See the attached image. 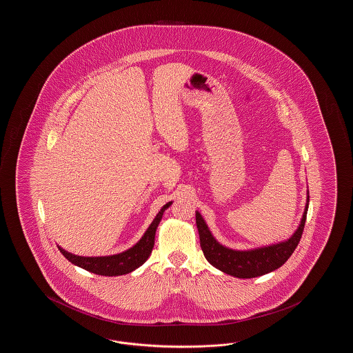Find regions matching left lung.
<instances>
[{"instance_id": "1", "label": "left lung", "mask_w": 353, "mask_h": 353, "mask_svg": "<svg viewBox=\"0 0 353 353\" xmlns=\"http://www.w3.org/2000/svg\"><path fill=\"white\" fill-rule=\"evenodd\" d=\"M308 202L310 194L307 190V202L302 221L295 233L288 239L252 250H233L221 245L209 230L200 212H196V223L200 235V245L205 258L216 269L241 279L261 276L274 270L279 269L291 256V254L296 249L302 238L303 229L307 219Z\"/></svg>"}]
</instances>
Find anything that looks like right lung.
<instances>
[{"label":"right lung","mask_w":353,"mask_h":353,"mask_svg":"<svg viewBox=\"0 0 353 353\" xmlns=\"http://www.w3.org/2000/svg\"><path fill=\"white\" fill-rule=\"evenodd\" d=\"M170 205H172V201L165 203L160 209V212L152 221L150 228L140 238V241L125 252L114 254V255H105V256H82V255H75V254L66 252L61 246H58V249L72 265L87 270L90 272L98 274V275L118 276V275L132 272L134 270L140 268L151 255L152 249L154 245L156 229L163 219L164 212L168 209Z\"/></svg>","instance_id":"obj_1"}]
</instances>
